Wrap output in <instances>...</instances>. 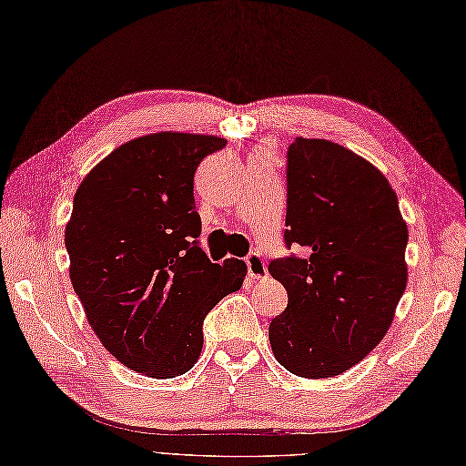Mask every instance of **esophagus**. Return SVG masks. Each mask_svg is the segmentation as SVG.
Instances as JSON below:
<instances>
[{
  "label": "esophagus",
  "mask_w": 466,
  "mask_h": 466,
  "mask_svg": "<svg viewBox=\"0 0 466 466\" xmlns=\"http://www.w3.org/2000/svg\"><path fill=\"white\" fill-rule=\"evenodd\" d=\"M247 270H248V277L255 279V280H263V279L268 277L265 258L260 257L258 253H251L247 257Z\"/></svg>",
  "instance_id": "obj_1"
}]
</instances>
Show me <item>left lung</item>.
Here are the masks:
<instances>
[{"mask_svg":"<svg viewBox=\"0 0 466 466\" xmlns=\"http://www.w3.org/2000/svg\"><path fill=\"white\" fill-rule=\"evenodd\" d=\"M287 245L306 257L268 265L287 310L268 326L272 354L299 378H334L388 334L407 287V225L393 187L366 157L297 138L287 166Z\"/></svg>","mask_w":466,"mask_h":466,"instance_id":"8db88e82","label":"left lung"}]
</instances>
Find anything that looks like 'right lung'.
Segmentation results:
<instances>
[{
	"instance_id": "right-lung-1",
	"label": "right lung",
	"mask_w": 466,
	"mask_h": 466,
	"mask_svg": "<svg viewBox=\"0 0 466 466\" xmlns=\"http://www.w3.org/2000/svg\"><path fill=\"white\" fill-rule=\"evenodd\" d=\"M225 138L156 132L118 146L78 186L65 227L86 320L120 364L169 380L194 368L203 319L239 290L245 260L211 263L198 245L194 174Z\"/></svg>"
}]
</instances>
